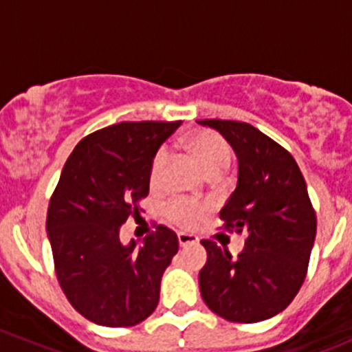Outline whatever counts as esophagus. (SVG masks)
Wrapping results in <instances>:
<instances>
[{
  "label": "esophagus",
  "instance_id": "34e87169",
  "mask_svg": "<svg viewBox=\"0 0 352 352\" xmlns=\"http://www.w3.org/2000/svg\"><path fill=\"white\" fill-rule=\"evenodd\" d=\"M199 239L194 235H189V233H179V243L180 247H186V245H192V243H197Z\"/></svg>",
  "mask_w": 352,
  "mask_h": 352
}]
</instances>
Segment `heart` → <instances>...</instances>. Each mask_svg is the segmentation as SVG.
<instances>
[{"label":"heart","instance_id":"heart-1","mask_svg":"<svg viewBox=\"0 0 352 352\" xmlns=\"http://www.w3.org/2000/svg\"><path fill=\"white\" fill-rule=\"evenodd\" d=\"M187 150L190 151L204 170V173L211 172H225L232 162V150H230L228 143L223 140L218 134L211 133V131H199V133L190 136L186 143ZM166 163V153L163 150L156 151L150 165V186L156 187L162 180L163 168ZM166 214L184 228H192L201 221L202 214H204V208L201 204H196L187 199H175L172 204L166 209Z\"/></svg>","mask_w":352,"mask_h":352}]
</instances>
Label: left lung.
<instances>
[{
	"label": "left lung",
	"instance_id": "left-lung-1",
	"mask_svg": "<svg viewBox=\"0 0 352 352\" xmlns=\"http://www.w3.org/2000/svg\"><path fill=\"white\" fill-rule=\"evenodd\" d=\"M239 158V182L219 211L228 232L245 233L233 258L212 240H202L208 261L199 287L209 310L236 324H255L281 314L307 276L317 216L301 170L291 153L257 127L239 120L204 119Z\"/></svg>",
	"mask_w": 352,
	"mask_h": 352
}]
</instances>
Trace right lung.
<instances>
[{"label": "right lung", "mask_w": 352, "mask_h": 352, "mask_svg": "<svg viewBox=\"0 0 352 352\" xmlns=\"http://www.w3.org/2000/svg\"><path fill=\"white\" fill-rule=\"evenodd\" d=\"M175 122H119L95 131L66 160L47 209L58 281L78 314L104 327H133L155 311L165 269L179 252L158 225L138 245L120 226L150 192L151 160Z\"/></svg>", "instance_id": "1"}]
</instances>
